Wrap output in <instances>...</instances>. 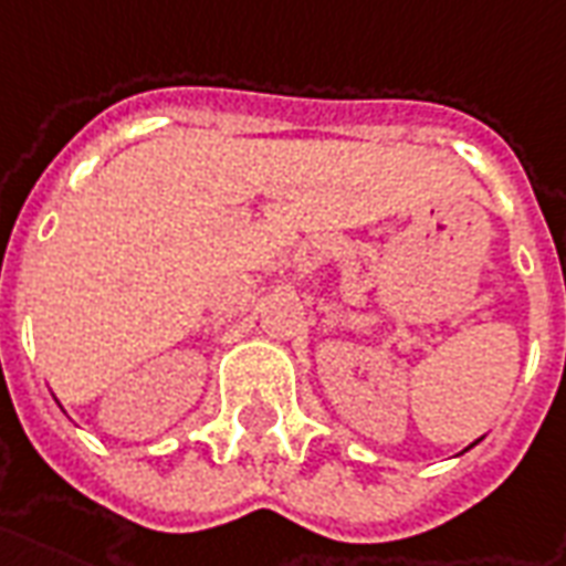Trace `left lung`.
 Listing matches in <instances>:
<instances>
[{
    "label": "left lung",
    "mask_w": 566,
    "mask_h": 566,
    "mask_svg": "<svg viewBox=\"0 0 566 566\" xmlns=\"http://www.w3.org/2000/svg\"><path fill=\"white\" fill-rule=\"evenodd\" d=\"M471 447H474V443H471Z\"/></svg>",
    "instance_id": "8db88e82"
}]
</instances>
